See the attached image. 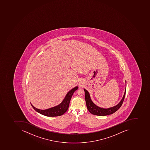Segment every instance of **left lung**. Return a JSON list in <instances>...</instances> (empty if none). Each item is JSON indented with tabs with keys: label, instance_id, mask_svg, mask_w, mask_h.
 Returning <instances> with one entry per match:
<instances>
[{
	"label": "left lung",
	"instance_id": "left-lung-1",
	"mask_svg": "<svg viewBox=\"0 0 150 150\" xmlns=\"http://www.w3.org/2000/svg\"><path fill=\"white\" fill-rule=\"evenodd\" d=\"M85 92V99L86 104L87 108L88 110L89 111L91 114L93 115H98V116H106L108 115H111L115 113L116 111L120 108L122 106L124 100L125 98V95H126V90H125L124 94L121 100L119 103L116 106H114L113 107L109 108H103L99 107L98 106H96L94 103L92 102L90 97V94L87 90L84 89Z\"/></svg>",
	"mask_w": 150,
	"mask_h": 150
}]
</instances>
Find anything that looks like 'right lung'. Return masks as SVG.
<instances>
[{"mask_svg":"<svg viewBox=\"0 0 150 150\" xmlns=\"http://www.w3.org/2000/svg\"><path fill=\"white\" fill-rule=\"evenodd\" d=\"M78 86H76L71 90H70L69 92L67 93L65 98L64 99L62 102H61L60 104L51 108L42 110L35 107L32 104H31V105L33 108L38 113L44 115L45 116L49 117L60 116L66 113L67 110L71 96H72V95L75 92V91L78 90Z\"/></svg>","mask_w":150,"mask_h":150,"instance_id":"1","label":"right lung"}]
</instances>
